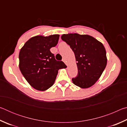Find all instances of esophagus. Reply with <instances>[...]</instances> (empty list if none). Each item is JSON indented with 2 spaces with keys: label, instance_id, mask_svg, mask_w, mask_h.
<instances>
[{
  "label": "esophagus",
  "instance_id": "1",
  "mask_svg": "<svg viewBox=\"0 0 127 127\" xmlns=\"http://www.w3.org/2000/svg\"><path fill=\"white\" fill-rule=\"evenodd\" d=\"M63 62H64V63H65L66 65H68V64H67V63H66V60H65V59H64V58L63 59Z\"/></svg>",
  "mask_w": 127,
  "mask_h": 127
}]
</instances>
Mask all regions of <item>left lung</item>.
I'll return each instance as SVG.
<instances>
[{
    "mask_svg": "<svg viewBox=\"0 0 127 127\" xmlns=\"http://www.w3.org/2000/svg\"><path fill=\"white\" fill-rule=\"evenodd\" d=\"M61 38L70 46L76 57L78 75L72 78L73 83L82 89L91 87L100 78L106 66L104 46L88 35L63 34Z\"/></svg>",
    "mask_w": 127,
    "mask_h": 127,
    "instance_id": "1",
    "label": "left lung"
}]
</instances>
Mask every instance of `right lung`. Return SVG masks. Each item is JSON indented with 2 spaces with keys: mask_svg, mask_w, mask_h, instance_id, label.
Here are the masks:
<instances>
[{
  "mask_svg": "<svg viewBox=\"0 0 127 127\" xmlns=\"http://www.w3.org/2000/svg\"><path fill=\"white\" fill-rule=\"evenodd\" d=\"M59 35H37L31 37L21 49L19 68L28 83L38 91H46L55 82L58 70L66 66L57 61L50 49L58 42Z\"/></svg>",
  "mask_w": 127,
  "mask_h": 127,
  "instance_id": "1",
  "label": "right lung"
}]
</instances>
